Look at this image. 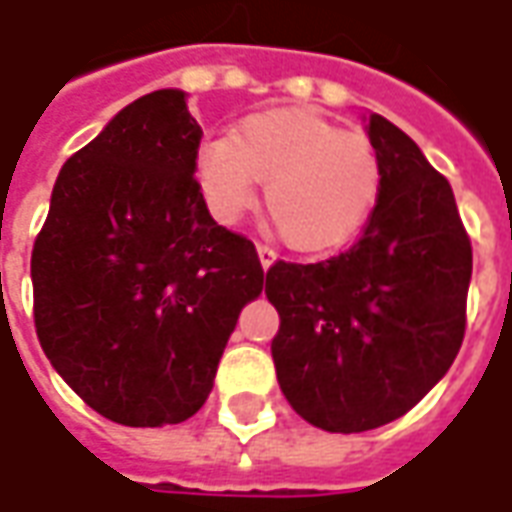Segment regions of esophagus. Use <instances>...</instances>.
Masks as SVG:
<instances>
[{
  "instance_id": "1",
  "label": "esophagus",
  "mask_w": 512,
  "mask_h": 512,
  "mask_svg": "<svg viewBox=\"0 0 512 512\" xmlns=\"http://www.w3.org/2000/svg\"><path fill=\"white\" fill-rule=\"evenodd\" d=\"M256 253H259V262H262V267L265 270H270V267L276 265V250L267 245H256Z\"/></svg>"
}]
</instances>
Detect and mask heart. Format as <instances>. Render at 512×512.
I'll return each mask as SVG.
<instances>
[{
  "label": "heart",
  "instance_id": "1",
  "mask_svg": "<svg viewBox=\"0 0 512 512\" xmlns=\"http://www.w3.org/2000/svg\"><path fill=\"white\" fill-rule=\"evenodd\" d=\"M207 213L233 225L265 182V205L287 242L330 250L350 242L373 216L382 162L364 133H350L302 108L250 113L230 136H210L193 156Z\"/></svg>",
  "mask_w": 512,
  "mask_h": 512
}]
</instances>
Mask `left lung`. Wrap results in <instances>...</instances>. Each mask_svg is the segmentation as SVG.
Returning a JSON list of instances; mask_svg holds the SVG:
<instances>
[{
    "instance_id": "left-lung-1",
    "label": "left lung",
    "mask_w": 512,
    "mask_h": 512,
    "mask_svg": "<svg viewBox=\"0 0 512 512\" xmlns=\"http://www.w3.org/2000/svg\"><path fill=\"white\" fill-rule=\"evenodd\" d=\"M382 193L356 245L316 265L276 262L265 293L290 407L327 433L404 416L442 382L464 339L473 250L453 187L379 113L362 116Z\"/></svg>"
}]
</instances>
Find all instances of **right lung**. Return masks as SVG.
<instances>
[{
  "instance_id": "add662e5",
  "label": "right lung",
  "mask_w": 512,
  "mask_h": 512,
  "mask_svg": "<svg viewBox=\"0 0 512 512\" xmlns=\"http://www.w3.org/2000/svg\"><path fill=\"white\" fill-rule=\"evenodd\" d=\"M202 128L179 88L122 108L62 165L30 256L36 336L53 370L125 427L207 402L265 270L216 225L193 179Z\"/></svg>"
}]
</instances>
